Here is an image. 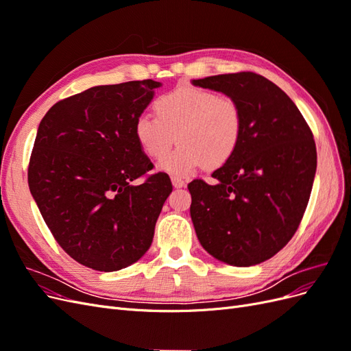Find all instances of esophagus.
Segmentation results:
<instances>
[{
	"label": "esophagus",
	"mask_w": 351,
	"mask_h": 351,
	"mask_svg": "<svg viewBox=\"0 0 351 351\" xmlns=\"http://www.w3.org/2000/svg\"><path fill=\"white\" fill-rule=\"evenodd\" d=\"M171 182H173V186L176 187V189H182V187H184L187 183H186V180H183L182 177H177V176H173L171 177Z\"/></svg>",
	"instance_id": "1"
}]
</instances>
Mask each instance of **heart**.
<instances>
[{
  "label": "heart",
  "mask_w": 351,
  "mask_h": 351,
  "mask_svg": "<svg viewBox=\"0 0 351 351\" xmlns=\"http://www.w3.org/2000/svg\"><path fill=\"white\" fill-rule=\"evenodd\" d=\"M155 114L137 117L136 141L145 155L161 159L178 140L180 146L159 164L177 177L193 174L205 164L226 165L241 143L243 111L228 95L184 84L161 95L155 101Z\"/></svg>",
  "instance_id": "heart-1"
}]
</instances>
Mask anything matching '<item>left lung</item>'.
I'll return each instance as SVG.
<instances>
[{"instance_id": "1", "label": "left lung", "mask_w": 351, "mask_h": 351, "mask_svg": "<svg viewBox=\"0 0 351 351\" xmlns=\"http://www.w3.org/2000/svg\"><path fill=\"white\" fill-rule=\"evenodd\" d=\"M234 98L244 129L231 161L214 171L218 183H189L190 215L209 254L234 267L271 259L299 228L316 171L309 124L277 84L253 71L193 80Z\"/></svg>"}]
</instances>
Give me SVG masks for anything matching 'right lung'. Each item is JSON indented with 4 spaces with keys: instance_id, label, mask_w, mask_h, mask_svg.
<instances>
[{
    "instance_id": "1",
    "label": "right lung",
    "mask_w": 351,
    "mask_h": 351,
    "mask_svg": "<svg viewBox=\"0 0 351 351\" xmlns=\"http://www.w3.org/2000/svg\"><path fill=\"white\" fill-rule=\"evenodd\" d=\"M159 82L95 86L52 105L32 149L27 182L45 224L70 258L112 272L151 247L173 192L134 136V123ZM142 178L144 182H131Z\"/></svg>"
}]
</instances>
